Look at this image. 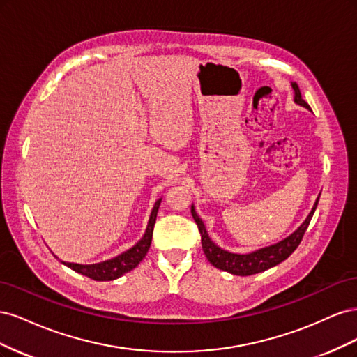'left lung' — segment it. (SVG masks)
<instances>
[{
  "label": "left lung",
  "instance_id": "left-lung-1",
  "mask_svg": "<svg viewBox=\"0 0 357 357\" xmlns=\"http://www.w3.org/2000/svg\"><path fill=\"white\" fill-rule=\"evenodd\" d=\"M291 88H294V91H295V102L302 105V107H305V109H310V105L304 100H302L298 84L291 83ZM319 198H320V195H319ZM319 198L316 199L314 207H312V210L310 211L308 218L304 220V223H302L294 234H290L287 238L282 240L277 244L259 248V250L247 253V255L226 252V250H223V248H220L219 245H215L208 236L207 229H205V226H204L199 215L197 214L195 208H193V205H192L190 211H192V215H193V220H195L197 225H198V229H199V234H201L202 250H204L205 256H207L208 262L215 268L223 269V271H226V273L244 277V275H253V274H257V273L266 271V269L273 268L278 264H282L283 261H286V259L291 253L296 250V247L302 241V236H304V234L308 228V225L311 222L312 214H314V211L317 208Z\"/></svg>",
  "mask_w": 357,
  "mask_h": 357
}]
</instances>
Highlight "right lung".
<instances>
[{
	"label": "right lung",
	"mask_w": 357,
	"mask_h": 357,
	"mask_svg": "<svg viewBox=\"0 0 357 357\" xmlns=\"http://www.w3.org/2000/svg\"><path fill=\"white\" fill-rule=\"evenodd\" d=\"M160 201H162V198H159L155 202V207L152 210V214H150V219H149L143 238L139 240L134 247L129 248V250H126L125 253L110 259V261H104V262L93 264V265H80V264H70V262H62V264L74 269L75 273L83 274L92 280H96V282H110V280H116L119 277H122L123 274L132 271V269L135 266H138V264L143 261L150 248L155 222H156V214L159 210Z\"/></svg>",
	"instance_id": "right-lung-1"
}]
</instances>
